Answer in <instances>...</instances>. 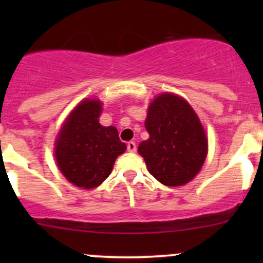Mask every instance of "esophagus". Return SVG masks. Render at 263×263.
Here are the masks:
<instances>
[{"instance_id":"obj_1","label":"esophagus","mask_w":263,"mask_h":263,"mask_svg":"<svg viewBox=\"0 0 263 263\" xmlns=\"http://www.w3.org/2000/svg\"><path fill=\"white\" fill-rule=\"evenodd\" d=\"M127 150H128L129 153H135V151L137 150V146H136V144H135L134 141H129V142H127Z\"/></svg>"}]
</instances>
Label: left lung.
<instances>
[{
    "label": "left lung",
    "instance_id": "1",
    "mask_svg": "<svg viewBox=\"0 0 263 263\" xmlns=\"http://www.w3.org/2000/svg\"><path fill=\"white\" fill-rule=\"evenodd\" d=\"M147 140L139 145L148 173L164 185H183L195 178L208 155V137L197 115L171 92L151 102L145 121Z\"/></svg>",
    "mask_w": 263,
    "mask_h": 263
}]
</instances>
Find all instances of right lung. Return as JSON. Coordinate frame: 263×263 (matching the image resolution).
<instances>
[{
  "label": "right lung",
  "mask_w": 263,
  "mask_h": 263,
  "mask_svg": "<svg viewBox=\"0 0 263 263\" xmlns=\"http://www.w3.org/2000/svg\"><path fill=\"white\" fill-rule=\"evenodd\" d=\"M102 103L85 99L70 113L55 140L54 156L65 178L91 190L112 173L117 156L126 151L116 127L99 123Z\"/></svg>",
  "instance_id": "1"
}]
</instances>
